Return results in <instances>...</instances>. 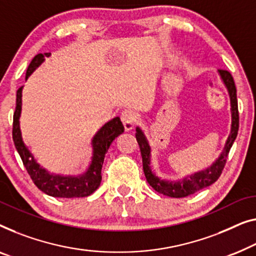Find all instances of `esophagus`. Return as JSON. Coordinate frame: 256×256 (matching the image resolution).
<instances>
[{
  "label": "esophagus",
  "instance_id": "1",
  "mask_svg": "<svg viewBox=\"0 0 256 256\" xmlns=\"http://www.w3.org/2000/svg\"><path fill=\"white\" fill-rule=\"evenodd\" d=\"M137 119H138V118H137V113L132 110H126L121 113V121L127 132L132 130V129L134 128V126L137 122Z\"/></svg>",
  "mask_w": 256,
  "mask_h": 256
}]
</instances>
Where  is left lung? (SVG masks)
Returning a JSON list of instances; mask_svg holds the SVG:
<instances>
[{
	"mask_svg": "<svg viewBox=\"0 0 256 256\" xmlns=\"http://www.w3.org/2000/svg\"><path fill=\"white\" fill-rule=\"evenodd\" d=\"M222 82L224 86L226 88L228 97H230V105H231V132L225 143L224 149L222 151L216 160H214L211 166L206 168L202 171H198L190 176H187L184 179L172 181L162 179L151 170V146L149 140L144 135L142 129L138 126L136 127V140L140 146V154H142L143 162V170L146 174V181L149 182L151 187L159 194L170 196V198H186L188 195L194 194V192L203 190V188L209 187L210 184L216 182L218 178L220 176L222 171H223L225 162H226L228 154L230 149L232 148V144L236 138L239 130V113H238V102H236V88L234 85V80L231 74L226 70H218Z\"/></svg>",
	"mask_w": 256,
	"mask_h": 256,
	"instance_id": "left-lung-1",
	"label": "left lung"
}]
</instances>
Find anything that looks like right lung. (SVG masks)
<instances>
[{
    "mask_svg": "<svg viewBox=\"0 0 256 256\" xmlns=\"http://www.w3.org/2000/svg\"><path fill=\"white\" fill-rule=\"evenodd\" d=\"M50 53L38 54L33 58L26 70L28 80L36 68H39L45 61V58H50ZM22 91L23 86L18 88L16 97V110L14 113L12 124V138L14 146L20 154L23 164L28 173L36 187L45 194L53 198H85L91 195L102 182V168L104 158L108 150V148L118 136L124 132L119 116L114 118L107 122L97 132V134L92 138V160L88 168L83 174L78 176H70V174H60L50 172L44 166L39 164L33 157L31 151L25 146L22 132L20 127V118L22 113Z\"/></svg>",
    "mask_w": 256,
    "mask_h": 256,
    "instance_id": "obj_1",
    "label": "right lung"
}]
</instances>
